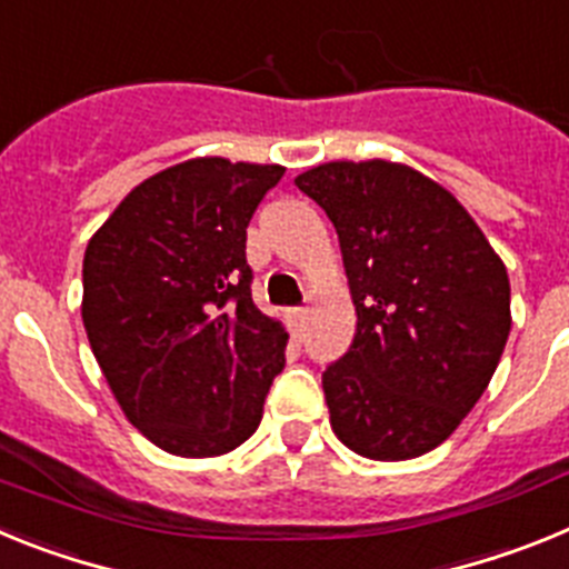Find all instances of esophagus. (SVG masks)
<instances>
[{
  "label": "esophagus",
  "mask_w": 569,
  "mask_h": 569,
  "mask_svg": "<svg viewBox=\"0 0 569 569\" xmlns=\"http://www.w3.org/2000/svg\"><path fill=\"white\" fill-rule=\"evenodd\" d=\"M290 328H293V333H301L305 330V325H308V308H293L290 310Z\"/></svg>",
  "instance_id": "1"
}]
</instances>
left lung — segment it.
Masks as SVG:
<instances>
[{"label": "left lung", "mask_w": 569, "mask_h": 569, "mask_svg": "<svg viewBox=\"0 0 569 569\" xmlns=\"http://www.w3.org/2000/svg\"><path fill=\"white\" fill-rule=\"evenodd\" d=\"M339 233L356 336L321 373L330 425L353 453H430L490 385L510 336V279L470 213L393 162L296 176Z\"/></svg>", "instance_id": "obj_1"}]
</instances>
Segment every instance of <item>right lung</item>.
Returning <instances> with one entry per match:
<instances>
[{
	"instance_id": "right-lung-1",
	"label": "right lung",
	"mask_w": 569,
	"mask_h": 569,
	"mask_svg": "<svg viewBox=\"0 0 569 569\" xmlns=\"http://www.w3.org/2000/svg\"><path fill=\"white\" fill-rule=\"evenodd\" d=\"M279 164L190 159L130 190L88 241L82 321L130 425L184 459L256 433L288 333L253 305L248 224Z\"/></svg>"
}]
</instances>
